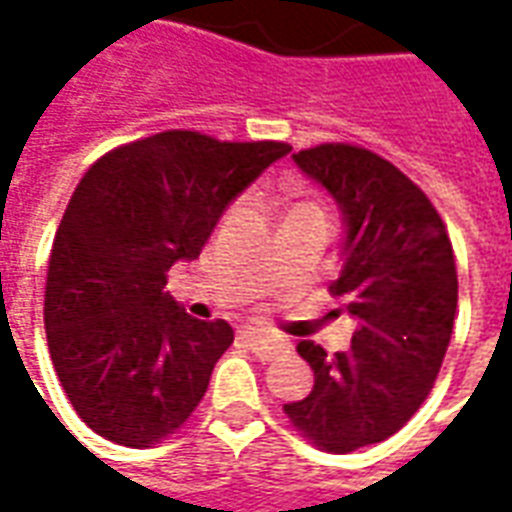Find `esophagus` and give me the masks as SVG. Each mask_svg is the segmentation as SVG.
<instances>
[{"mask_svg":"<svg viewBox=\"0 0 512 512\" xmlns=\"http://www.w3.org/2000/svg\"><path fill=\"white\" fill-rule=\"evenodd\" d=\"M241 339L246 342V347H249V350H252V353L260 358H274L288 350V344L280 342V339H274V336H269V333H263V330H255V328L243 330Z\"/></svg>","mask_w":512,"mask_h":512,"instance_id":"34e87169","label":"esophagus"}]
</instances>
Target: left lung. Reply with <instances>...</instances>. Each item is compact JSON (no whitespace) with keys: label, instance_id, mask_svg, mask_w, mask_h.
<instances>
[{"label":"left lung","instance_id":"1","mask_svg":"<svg viewBox=\"0 0 512 512\" xmlns=\"http://www.w3.org/2000/svg\"><path fill=\"white\" fill-rule=\"evenodd\" d=\"M294 162L344 215V263L330 294L358 328L336 356L297 344L314 389L283 412L316 448L347 454L392 437L429 398L454 330L457 263L440 212L384 156L322 142Z\"/></svg>","mask_w":512,"mask_h":512}]
</instances>
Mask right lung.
<instances>
[{"instance_id":"1","label":"right lung","mask_w":512,"mask_h":512,"mask_svg":"<svg viewBox=\"0 0 512 512\" xmlns=\"http://www.w3.org/2000/svg\"><path fill=\"white\" fill-rule=\"evenodd\" d=\"M288 151L176 128L83 173L52 241L44 328L66 398L100 437L154 446L201 403L235 333L184 314L168 271L196 260L229 201Z\"/></svg>"}]
</instances>
